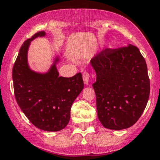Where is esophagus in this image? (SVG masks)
<instances>
[{"instance_id": "obj_1", "label": "esophagus", "mask_w": 160, "mask_h": 160, "mask_svg": "<svg viewBox=\"0 0 160 160\" xmlns=\"http://www.w3.org/2000/svg\"><path fill=\"white\" fill-rule=\"evenodd\" d=\"M83 82H84L85 84H88L89 80H90V73L87 71L83 72Z\"/></svg>"}]
</instances>
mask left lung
Masks as SVG:
<instances>
[{"label": "left lung", "mask_w": 160, "mask_h": 160, "mask_svg": "<svg viewBox=\"0 0 160 160\" xmlns=\"http://www.w3.org/2000/svg\"><path fill=\"white\" fill-rule=\"evenodd\" d=\"M97 74L93 84L98 119L105 128L132 127L149 100L150 83L146 60L137 47L102 50L90 60Z\"/></svg>", "instance_id": "1"}]
</instances>
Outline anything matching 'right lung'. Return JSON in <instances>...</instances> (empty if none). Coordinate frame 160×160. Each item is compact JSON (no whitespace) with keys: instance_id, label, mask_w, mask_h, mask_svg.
<instances>
[{"instance_id":"1","label":"right lung","mask_w":160,"mask_h":160,"mask_svg":"<svg viewBox=\"0 0 160 160\" xmlns=\"http://www.w3.org/2000/svg\"><path fill=\"white\" fill-rule=\"evenodd\" d=\"M45 36L39 31L23 42L13 67L12 77L15 99L32 124L42 130L59 131L66 127L70 118V108L83 90L81 73L72 77L59 76L54 63L46 73L30 69L28 50L31 40Z\"/></svg>"}]
</instances>
